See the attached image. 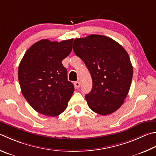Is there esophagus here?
Segmentation results:
<instances>
[{
  "mask_svg": "<svg viewBox=\"0 0 156 156\" xmlns=\"http://www.w3.org/2000/svg\"><path fill=\"white\" fill-rule=\"evenodd\" d=\"M74 86H75V87L76 88V89H79V87H80V82H78V81L75 82V83H74Z\"/></svg>",
  "mask_w": 156,
  "mask_h": 156,
  "instance_id": "esophagus-1",
  "label": "esophagus"
}]
</instances>
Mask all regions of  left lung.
<instances>
[{"label": "left lung", "mask_w": 156, "mask_h": 156, "mask_svg": "<svg viewBox=\"0 0 156 156\" xmlns=\"http://www.w3.org/2000/svg\"><path fill=\"white\" fill-rule=\"evenodd\" d=\"M73 50L92 78V89L85 95L88 106L101 115L115 112L123 104L132 80L133 67L126 50L101 35L75 39Z\"/></svg>", "instance_id": "8db88e82"}]
</instances>
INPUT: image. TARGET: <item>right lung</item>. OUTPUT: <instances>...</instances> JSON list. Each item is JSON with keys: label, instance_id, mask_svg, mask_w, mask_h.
Returning a JSON list of instances; mask_svg holds the SVG:
<instances>
[{"label": "right lung", "instance_id": "add662e5", "mask_svg": "<svg viewBox=\"0 0 156 156\" xmlns=\"http://www.w3.org/2000/svg\"><path fill=\"white\" fill-rule=\"evenodd\" d=\"M73 39L51 41L41 39L25 52L18 67L22 95L37 112L56 117L67 108L74 91L67 80L62 61L72 50Z\"/></svg>", "mask_w": 156, "mask_h": 156}]
</instances>
